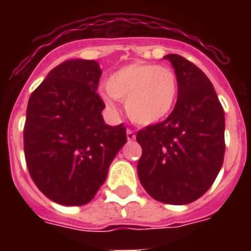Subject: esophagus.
Listing matches in <instances>:
<instances>
[{
	"instance_id": "34e87169",
	"label": "esophagus",
	"mask_w": 251,
	"mask_h": 251,
	"mask_svg": "<svg viewBox=\"0 0 251 251\" xmlns=\"http://www.w3.org/2000/svg\"><path fill=\"white\" fill-rule=\"evenodd\" d=\"M126 137H127V141L133 142L135 139V133L131 129H127L126 130Z\"/></svg>"
}]
</instances>
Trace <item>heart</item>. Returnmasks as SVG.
I'll use <instances>...</instances> for the list:
<instances>
[{
  "label": "heart",
  "mask_w": 251,
  "mask_h": 251,
  "mask_svg": "<svg viewBox=\"0 0 251 251\" xmlns=\"http://www.w3.org/2000/svg\"><path fill=\"white\" fill-rule=\"evenodd\" d=\"M100 95L109 108H114V99L125 100L126 113L138 125H153L175 108L178 79L172 69L134 62L112 73Z\"/></svg>",
  "instance_id": "obj_1"
}]
</instances>
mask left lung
Wrapping results in <instances>:
<instances>
[{
    "mask_svg": "<svg viewBox=\"0 0 251 251\" xmlns=\"http://www.w3.org/2000/svg\"><path fill=\"white\" fill-rule=\"evenodd\" d=\"M178 79L175 109L137 134L138 177L153 199L187 204L214 183L224 161V110L206 74L178 54L164 56Z\"/></svg>",
    "mask_w": 251,
    "mask_h": 251,
    "instance_id": "1",
    "label": "left lung"
}]
</instances>
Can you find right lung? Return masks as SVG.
I'll list each match as a JSON object with an SVG mask.
<instances>
[{
  "label": "right lung",
  "mask_w": 251,
  "mask_h": 251,
  "mask_svg": "<svg viewBox=\"0 0 251 251\" xmlns=\"http://www.w3.org/2000/svg\"><path fill=\"white\" fill-rule=\"evenodd\" d=\"M100 75L96 61L68 60L29 96L25 163L39 190L62 206L91 202L126 143L125 126L104 122Z\"/></svg>",
  "instance_id": "right-lung-1"
}]
</instances>
